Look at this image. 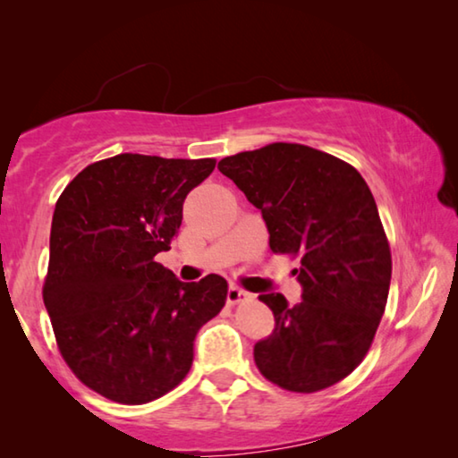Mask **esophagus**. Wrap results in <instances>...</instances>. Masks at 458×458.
I'll use <instances>...</instances> for the list:
<instances>
[{
	"instance_id": "esophagus-1",
	"label": "esophagus",
	"mask_w": 458,
	"mask_h": 458,
	"mask_svg": "<svg viewBox=\"0 0 458 458\" xmlns=\"http://www.w3.org/2000/svg\"><path fill=\"white\" fill-rule=\"evenodd\" d=\"M246 299H250V293L242 291L240 286H230V289H228V305H238Z\"/></svg>"
}]
</instances>
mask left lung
<instances>
[{"mask_svg":"<svg viewBox=\"0 0 458 458\" xmlns=\"http://www.w3.org/2000/svg\"><path fill=\"white\" fill-rule=\"evenodd\" d=\"M220 172L257 206L275 254L301 259L303 301L260 294L273 335L254 345L262 376L313 394L360 366L382 321L392 254L376 199L358 169L299 143H270L224 157Z\"/></svg>","mask_w":458,"mask_h":458,"instance_id":"8db88e82","label":"left lung"}]
</instances>
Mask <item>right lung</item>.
<instances>
[{
  "label": "right lung",
  "instance_id": "obj_1",
  "mask_svg": "<svg viewBox=\"0 0 458 458\" xmlns=\"http://www.w3.org/2000/svg\"><path fill=\"white\" fill-rule=\"evenodd\" d=\"M216 159L121 153L82 169L60 193L42 297L58 352L81 382L139 406L188 376L199 327L228 283L177 281L155 262L182 226L183 199Z\"/></svg>",
  "mask_w": 458,
  "mask_h": 458
}]
</instances>
